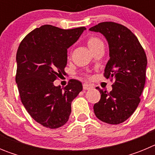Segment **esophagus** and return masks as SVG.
<instances>
[{"instance_id":"34e87169","label":"esophagus","mask_w":155,"mask_h":155,"mask_svg":"<svg viewBox=\"0 0 155 155\" xmlns=\"http://www.w3.org/2000/svg\"><path fill=\"white\" fill-rule=\"evenodd\" d=\"M93 86L89 84H83V89L84 90H90L92 89Z\"/></svg>"}]
</instances>
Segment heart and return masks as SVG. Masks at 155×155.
Segmentation results:
<instances>
[{
    "label": "heart",
    "mask_w": 155,
    "mask_h": 155,
    "mask_svg": "<svg viewBox=\"0 0 155 155\" xmlns=\"http://www.w3.org/2000/svg\"><path fill=\"white\" fill-rule=\"evenodd\" d=\"M87 44L91 50H93L95 47L102 44V40L96 36H90L87 39Z\"/></svg>",
    "instance_id": "heart-1"
}]
</instances>
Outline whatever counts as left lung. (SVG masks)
Listing matches in <instances>:
<instances>
[{
    "label": "left lung",
    "mask_w": 155,
    "mask_h": 155,
    "mask_svg": "<svg viewBox=\"0 0 155 155\" xmlns=\"http://www.w3.org/2000/svg\"><path fill=\"white\" fill-rule=\"evenodd\" d=\"M107 39L109 58L104 77L114 80L110 92L96 87L101 94L94 105V114L101 121L120 124L134 113L140 102L146 79L147 56L137 36L119 23L103 21L89 28Z\"/></svg>",
    "instance_id": "obj_1"
}]
</instances>
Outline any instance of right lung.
Listing matches in <instances>:
<instances>
[{
	"label": "right lung",
	"mask_w": 155,
	"mask_h": 155,
	"mask_svg": "<svg viewBox=\"0 0 155 155\" xmlns=\"http://www.w3.org/2000/svg\"><path fill=\"white\" fill-rule=\"evenodd\" d=\"M85 27L62 29L44 25L25 37L16 55L15 81L28 114L44 127L56 129L68 121L71 102L82 91L81 82L71 79L64 87L53 81L64 74L68 49Z\"/></svg>",
	"instance_id": "add662e5"
}]
</instances>
